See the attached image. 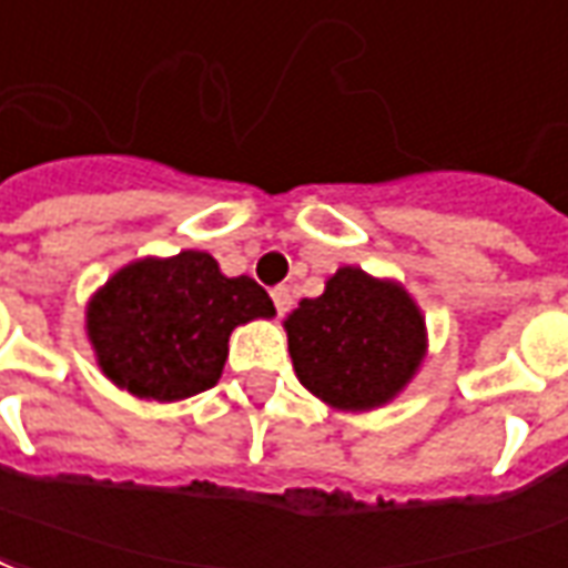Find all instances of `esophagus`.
Instances as JSON below:
<instances>
[{"mask_svg": "<svg viewBox=\"0 0 568 568\" xmlns=\"http://www.w3.org/2000/svg\"><path fill=\"white\" fill-rule=\"evenodd\" d=\"M272 303H275L277 315H284V312H287L293 303L291 287H284V284H281V287H272Z\"/></svg>", "mask_w": 568, "mask_h": 568, "instance_id": "esophagus-1", "label": "esophagus"}]
</instances>
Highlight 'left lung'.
I'll use <instances>...</instances> for the list:
<instances>
[{
	"label": "left lung",
	"instance_id": "obj_1",
	"mask_svg": "<svg viewBox=\"0 0 568 568\" xmlns=\"http://www.w3.org/2000/svg\"><path fill=\"white\" fill-rule=\"evenodd\" d=\"M296 376L339 409L392 400L425 355V321L404 287L345 265L287 317Z\"/></svg>",
	"mask_w": 568,
	"mask_h": 568
}]
</instances>
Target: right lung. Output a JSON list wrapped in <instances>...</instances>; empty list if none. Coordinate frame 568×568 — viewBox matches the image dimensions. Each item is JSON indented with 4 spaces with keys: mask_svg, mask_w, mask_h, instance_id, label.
Here are the masks:
<instances>
[{
    "mask_svg": "<svg viewBox=\"0 0 568 568\" xmlns=\"http://www.w3.org/2000/svg\"><path fill=\"white\" fill-rule=\"evenodd\" d=\"M275 305L253 277H226L211 253L140 260L88 305V336L103 373L149 400H180L216 385L229 333Z\"/></svg>",
    "mask_w": 568,
    "mask_h": 568,
    "instance_id": "obj_1",
    "label": "right lung"
}]
</instances>
